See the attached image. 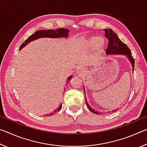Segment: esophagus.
I'll use <instances>...</instances> for the list:
<instances>
[{
  "mask_svg": "<svg viewBox=\"0 0 147 147\" xmlns=\"http://www.w3.org/2000/svg\"><path fill=\"white\" fill-rule=\"evenodd\" d=\"M85 69L83 68H79L78 70H77V74H78L79 75H84V74L85 73Z\"/></svg>",
  "mask_w": 147,
  "mask_h": 147,
  "instance_id": "esophagus-1",
  "label": "esophagus"
}]
</instances>
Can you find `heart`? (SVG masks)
<instances>
[{"mask_svg":"<svg viewBox=\"0 0 147 147\" xmlns=\"http://www.w3.org/2000/svg\"><path fill=\"white\" fill-rule=\"evenodd\" d=\"M98 46L99 50H101V47L102 46V39L100 37H93V38H92L89 42V49H93Z\"/></svg>","mask_w":147,"mask_h":147,"instance_id":"heart-1","label":"heart"}]
</instances>
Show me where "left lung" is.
Segmentation results:
<instances>
[{"label": "left lung", "instance_id": "8db88e82", "mask_svg": "<svg viewBox=\"0 0 147 147\" xmlns=\"http://www.w3.org/2000/svg\"><path fill=\"white\" fill-rule=\"evenodd\" d=\"M104 31L105 32V37L108 39V46L107 47V49L106 51V55L111 56V55H123L125 56L126 58H128L129 61L131 63V66H132V71L134 73V64H135V61L133 58L132 55H131V51L130 49L128 48V46L124 44L123 41H121L120 39L119 38L117 35L112 30L109 28V29H104ZM84 93L86 94L85 92V88H84ZM86 97V94H85ZM86 99V105L88 106V109L90 110L91 112L95 114H103V113L100 112L92 108L89 105V104ZM118 109V108H117ZM117 109H114L112 110V112L113 111H116Z\"/></svg>", "mask_w": 147, "mask_h": 147}]
</instances>
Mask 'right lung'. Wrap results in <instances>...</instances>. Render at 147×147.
I'll use <instances>...</instances> for the list:
<instances>
[{"instance_id":"obj_1","label":"right lung","mask_w":147,"mask_h":147,"mask_svg":"<svg viewBox=\"0 0 147 147\" xmlns=\"http://www.w3.org/2000/svg\"><path fill=\"white\" fill-rule=\"evenodd\" d=\"M69 30L66 28H58L56 30H40L36 31L34 34L31 35L24 43L21 45L19 48V51L26 47L27 45L36 39L39 38H67L69 37ZM73 78V76L71 75L67 80V82L68 80L70 81V80ZM61 108V106H59L58 109H56L53 112L49 114H47V115H53V114L56 113L57 111H59ZM44 116H45V115Z\"/></svg>"}]
</instances>
